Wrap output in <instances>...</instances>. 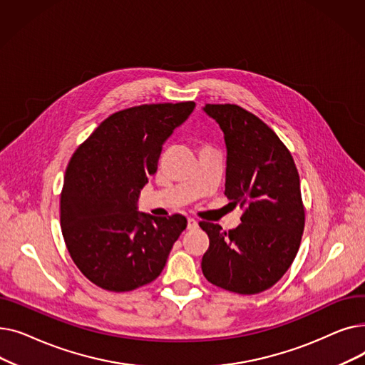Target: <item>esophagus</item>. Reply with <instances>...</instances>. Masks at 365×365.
<instances>
[{"label":"esophagus","instance_id":"obj_1","mask_svg":"<svg viewBox=\"0 0 365 365\" xmlns=\"http://www.w3.org/2000/svg\"><path fill=\"white\" fill-rule=\"evenodd\" d=\"M198 226V222L192 217H187V229H195Z\"/></svg>","mask_w":365,"mask_h":365}]
</instances>
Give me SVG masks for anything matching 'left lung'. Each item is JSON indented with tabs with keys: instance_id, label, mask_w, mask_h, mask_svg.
<instances>
[{
	"instance_id": "left-lung-1",
	"label": "left lung",
	"mask_w": 365,
	"mask_h": 365,
	"mask_svg": "<svg viewBox=\"0 0 365 365\" xmlns=\"http://www.w3.org/2000/svg\"><path fill=\"white\" fill-rule=\"evenodd\" d=\"M225 134V195L244 208L238 227L200 222L210 245L201 269L213 285L257 294L292 266L304 229L299 173L290 150L272 128L238 105L204 106Z\"/></svg>"
}]
</instances>
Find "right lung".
I'll return each instance as SVG.
<instances>
[{
  "label": "right lung",
  "instance_id": "1",
  "mask_svg": "<svg viewBox=\"0 0 365 365\" xmlns=\"http://www.w3.org/2000/svg\"><path fill=\"white\" fill-rule=\"evenodd\" d=\"M194 108L152 103L115 112L71 157L61 194L62 234L76 267L101 289L131 292L158 278L185 231V216L153 217L136 204L164 142Z\"/></svg>",
  "mask_w": 365,
  "mask_h": 365
}]
</instances>
